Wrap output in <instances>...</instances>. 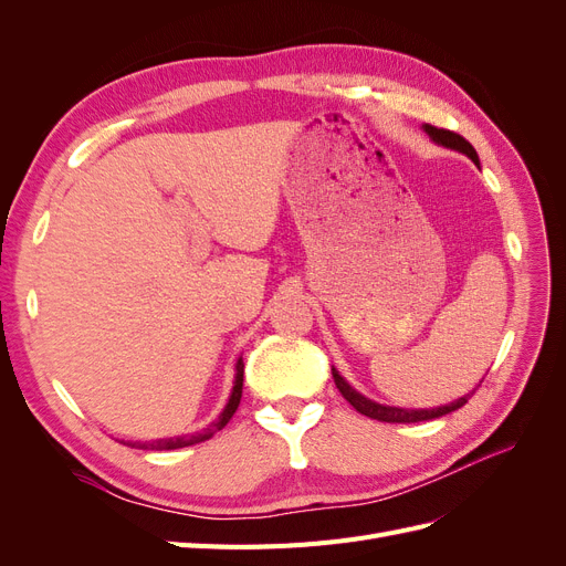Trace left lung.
<instances>
[{
    "label": "left lung",
    "instance_id": "left-lung-1",
    "mask_svg": "<svg viewBox=\"0 0 566 566\" xmlns=\"http://www.w3.org/2000/svg\"><path fill=\"white\" fill-rule=\"evenodd\" d=\"M427 134H430V139L439 146H447V148H453V150H460L465 153V156L479 165V158H476V150L472 148V144L468 139H462L460 134L451 132V129H439V127H432V125H424L422 127ZM333 380L339 389L342 397H345L358 413L366 416V418H373V420H380V422H422V420H434V418H441L447 413H453V410L462 408L468 403V399L474 394V389L470 394H465V397H460L455 401H451L449 406H439V408H420V410H410V408H397V406H382V403H375L370 399H366L364 394H358L342 375L333 368Z\"/></svg>",
    "mask_w": 566,
    "mask_h": 566
}]
</instances>
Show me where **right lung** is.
<instances>
[{"mask_svg":"<svg viewBox=\"0 0 566 566\" xmlns=\"http://www.w3.org/2000/svg\"><path fill=\"white\" fill-rule=\"evenodd\" d=\"M243 358H238L235 361V382H233V389H231V397H229V403L224 406V410H221V416L205 427L202 432H196V434H186V437H169V439H156V441H123L125 447H132V449H144V451H175V449H184V447H193V443H200L205 439L214 437L221 427H227V422L233 418L238 403H241V397H243Z\"/></svg>","mask_w":566,"mask_h":566,"instance_id":"obj_1","label":"right lung"}]
</instances>
